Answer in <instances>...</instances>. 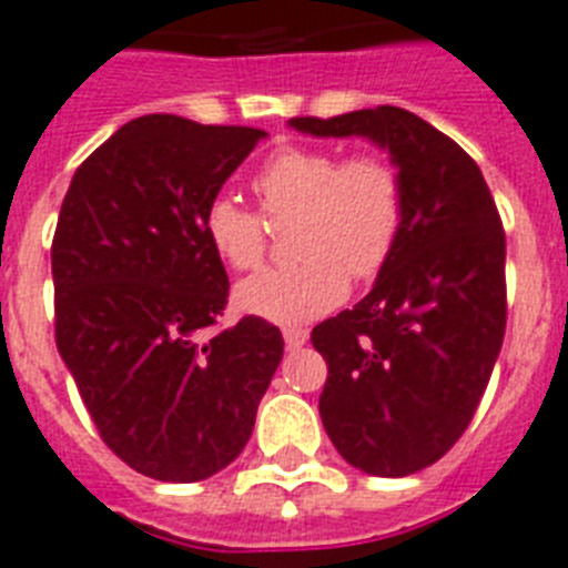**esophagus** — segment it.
<instances>
[{
    "instance_id": "obj_1",
    "label": "esophagus",
    "mask_w": 568,
    "mask_h": 568,
    "mask_svg": "<svg viewBox=\"0 0 568 568\" xmlns=\"http://www.w3.org/2000/svg\"><path fill=\"white\" fill-rule=\"evenodd\" d=\"M283 337H285V346H288V349H300V346H303V343L308 341V332H306V328L288 326L283 332Z\"/></svg>"
}]
</instances>
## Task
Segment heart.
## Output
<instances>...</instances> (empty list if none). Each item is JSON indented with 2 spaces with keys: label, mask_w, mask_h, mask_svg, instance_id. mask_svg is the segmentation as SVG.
Wrapping results in <instances>:
<instances>
[{
  "label": "heart",
  "mask_w": 568,
  "mask_h": 568,
  "mask_svg": "<svg viewBox=\"0 0 568 568\" xmlns=\"http://www.w3.org/2000/svg\"><path fill=\"white\" fill-rule=\"evenodd\" d=\"M260 211L216 195L202 216L204 236L233 271L260 268L268 254V223L292 225L300 260L262 271L236 288L245 312L280 326L323 317L346 297V274L373 280L393 256L404 227L402 170L381 150L343 155L335 146L283 144L251 181Z\"/></svg>",
  "instance_id": "obj_1"
}]
</instances>
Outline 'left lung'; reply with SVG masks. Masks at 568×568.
<instances>
[{"label":"left lung","instance_id":"1","mask_svg":"<svg viewBox=\"0 0 568 568\" xmlns=\"http://www.w3.org/2000/svg\"><path fill=\"white\" fill-rule=\"evenodd\" d=\"M312 135H366L402 170L393 256L355 308L314 326L326 357L321 418L343 459L373 476L427 468L468 430L505 337V231L468 152L398 106L292 118Z\"/></svg>","mask_w":568,"mask_h":568}]
</instances>
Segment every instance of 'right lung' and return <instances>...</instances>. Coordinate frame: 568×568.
Instances as JSON below:
<instances>
[{"mask_svg": "<svg viewBox=\"0 0 568 568\" xmlns=\"http://www.w3.org/2000/svg\"><path fill=\"white\" fill-rule=\"evenodd\" d=\"M262 135L135 118L78 166L57 219V349L103 445L161 483L227 468L283 361L280 328L254 314L204 337L231 292L204 207Z\"/></svg>", "mask_w": 568, "mask_h": 568, "instance_id": "1", "label": "right lung"}]
</instances>
